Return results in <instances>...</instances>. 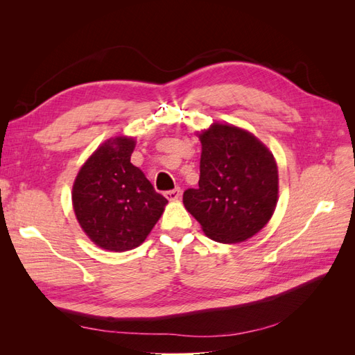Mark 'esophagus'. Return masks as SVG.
<instances>
[{
    "instance_id": "34e87169",
    "label": "esophagus",
    "mask_w": 355,
    "mask_h": 355,
    "mask_svg": "<svg viewBox=\"0 0 355 355\" xmlns=\"http://www.w3.org/2000/svg\"><path fill=\"white\" fill-rule=\"evenodd\" d=\"M180 196H182L180 188H175V189H171V191H167V192H166V197H167L168 200H179Z\"/></svg>"
}]
</instances>
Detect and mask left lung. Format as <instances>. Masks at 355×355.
I'll list each match as a JSON object with an SVG mask.
<instances>
[{
  "mask_svg": "<svg viewBox=\"0 0 355 355\" xmlns=\"http://www.w3.org/2000/svg\"><path fill=\"white\" fill-rule=\"evenodd\" d=\"M201 141L198 188L184 192V204L204 234L232 244L253 237L270 222L278 200L274 155L240 127L214 123Z\"/></svg>",
  "mask_w": 355,
  "mask_h": 355,
  "instance_id": "1",
  "label": "left lung"
}]
</instances>
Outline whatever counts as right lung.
<instances>
[{
  "instance_id": "right-lung-1",
  "label": "right lung",
  "mask_w": 355,
  "mask_h": 355,
  "mask_svg": "<svg viewBox=\"0 0 355 355\" xmlns=\"http://www.w3.org/2000/svg\"><path fill=\"white\" fill-rule=\"evenodd\" d=\"M135 145V139L125 136L106 141L73 182L72 204L80 227L110 252L141 245L167 204L144 171L130 163Z\"/></svg>"
}]
</instances>
